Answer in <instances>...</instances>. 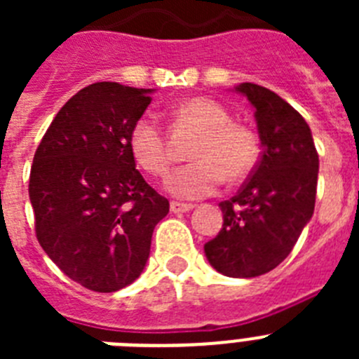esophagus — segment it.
<instances>
[{
	"label": "esophagus",
	"instance_id": "esophagus-1",
	"mask_svg": "<svg viewBox=\"0 0 359 359\" xmlns=\"http://www.w3.org/2000/svg\"><path fill=\"white\" fill-rule=\"evenodd\" d=\"M192 208H194L192 205H185V203H170V212H172V214H183V212H190Z\"/></svg>",
	"mask_w": 359,
	"mask_h": 359
}]
</instances>
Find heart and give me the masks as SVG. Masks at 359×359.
<instances>
[{"label": "heart", "instance_id": "obj_1", "mask_svg": "<svg viewBox=\"0 0 359 359\" xmlns=\"http://www.w3.org/2000/svg\"><path fill=\"white\" fill-rule=\"evenodd\" d=\"M185 120L198 126L203 138L192 151L194 163L174 170L165 183L167 192L180 199H201L215 192L226 176L230 182L243 180L257 161V142L248 129L231 123L221 104L210 98H189L177 107ZM129 151L138 167L151 176L169 170L170 154L163 131L154 116L136 120L129 133Z\"/></svg>", "mask_w": 359, "mask_h": 359}]
</instances>
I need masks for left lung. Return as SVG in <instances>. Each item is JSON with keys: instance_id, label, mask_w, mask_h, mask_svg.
Segmentation results:
<instances>
[{"instance_id": "8db88e82", "label": "left lung", "mask_w": 359, "mask_h": 359, "mask_svg": "<svg viewBox=\"0 0 359 359\" xmlns=\"http://www.w3.org/2000/svg\"><path fill=\"white\" fill-rule=\"evenodd\" d=\"M231 91L253 107L262 154L239 194L219 203L223 228L205 255L219 273L252 278L277 268L313 217L320 161L309 126L284 98L252 82Z\"/></svg>"}]
</instances>
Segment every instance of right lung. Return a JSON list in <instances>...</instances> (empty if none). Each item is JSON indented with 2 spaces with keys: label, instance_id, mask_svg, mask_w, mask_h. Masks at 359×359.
<instances>
[{
  "label": "right lung",
  "instance_id": "add662e5",
  "mask_svg": "<svg viewBox=\"0 0 359 359\" xmlns=\"http://www.w3.org/2000/svg\"><path fill=\"white\" fill-rule=\"evenodd\" d=\"M154 90L95 82L59 109L34 156L32 208L41 248L98 293L140 277L169 201L136 170L129 133Z\"/></svg>",
  "mask_w": 359,
  "mask_h": 359
}]
</instances>
